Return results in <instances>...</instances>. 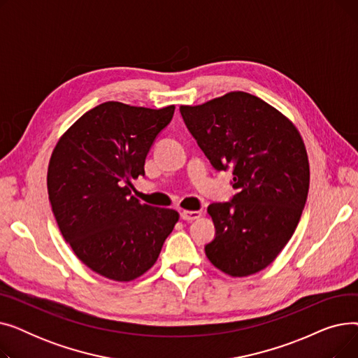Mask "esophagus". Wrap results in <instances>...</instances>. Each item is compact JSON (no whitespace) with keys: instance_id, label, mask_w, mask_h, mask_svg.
Wrapping results in <instances>:
<instances>
[{"instance_id":"obj_1","label":"esophagus","mask_w":358,"mask_h":358,"mask_svg":"<svg viewBox=\"0 0 358 358\" xmlns=\"http://www.w3.org/2000/svg\"><path fill=\"white\" fill-rule=\"evenodd\" d=\"M200 216H201V213L197 210H182L181 212V219L185 222H192L194 219H199Z\"/></svg>"}]
</instances>
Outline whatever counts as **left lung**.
<instances>
[{
    "instance_id": "8db88e82",
    "label": "left lung",
    "mask_w": 358,
    "mask_h": 358,
    "mask_svg": "<svg viewBox=\"0 0 358 358\" xmlns=\"http://www.w3.org/2000/svg\"><path fill=\"white\" fill-rule=\"evenodd\" d=\"M180 113L213 168L232 169L236 190L231 201L208 208L216 235L206 255L232 277L264 270L290 241L308 199L302 136L278 110L243 91Z\"/></svg>"
}]
</instances>
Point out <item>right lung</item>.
Returning <instances> with one entry per match:
<instances>
[{
    "instance_id": "right-lung-1",
    "label": "right lung",
    "mask_w": 358,
    "mask_h": 358,
    "mask_svg": "<svg viewBox=\"0 0 358 358\" xmlns=\"http://www.w3.org/2000/svg\"><path fill=\"white\" fill-rule=\"evenodd\" d=\"M174 106L146 108L107 101L88 110L56 143L48 168L52 212L64 239L97 274L135 280L155 264L178 222L173 209L130 196Z\"/></svg>"
}]
</instances>
